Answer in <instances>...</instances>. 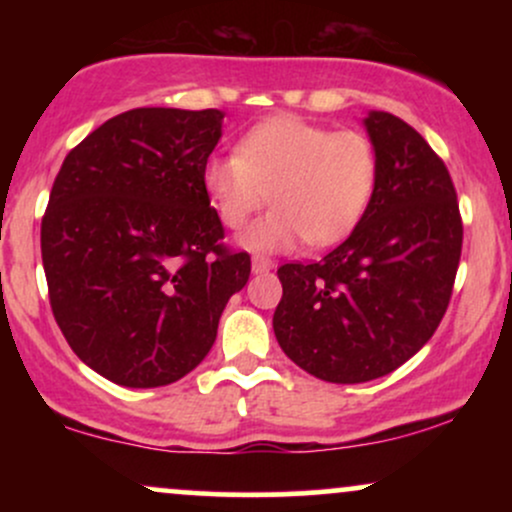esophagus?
<instances>
[{
    "mask_svg": "<svg viewBox=\"0 0 512 512\" xmlns=\"http://www.w3.org/2000/svg\"><path fill=\"white\" fill-rule=\"evenodd\" d=\"M274 267V262L269 260V257H252V272L255 274H264V272H269V269Z\"/></svg>",
    "mask_w": 512,
    "mask_h": 512,
    "instance_id": "1",
    "label": "esophagus"
}]
</instances>
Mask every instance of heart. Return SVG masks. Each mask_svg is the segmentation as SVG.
Instances as JSON below:
<instances>
[{"instance_id":"obj_1","label":"heart","mask_w":512,"mask_h":512,"mask_svg":"<svg viewBox=\"0 0 512 512\" xmlns=\"http://www.w3.org/2000/svg\"><path fill=\"white\" fill-rule=\"evenodd\" d=\"M204 190L223 226L243 228L272 199L274 209L250 228L255 250H286L305 238L313 248L339 243L358 226L378 185V154L356 129L315 125L296 115L262 120L238 151L204 163Z\"/></svg>"}]
</instances>
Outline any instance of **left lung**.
Here are the masks:
<instances>
[{"label":"left lung","instance_id":"8db88e82","mask_svg":"<svg viewBox=\"0 0 512 512\" xmlns=\"http://www.w3.org/2000/svg\"><path fill=\"white\" fill-rule=\"evenodd\" d=\"M378 185L349 238L320 262L276 269L274 334L327 383H368L409 361L448 310L462 216L443 158L399 117L370 113Z\"/></svg>","mask_w":512,"mask_h":512}]
</instances>
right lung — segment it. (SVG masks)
<instances>
[{"instance_id":"1","label":"right lung","mask_w":512,"mask_h":512,"mask_svg":"<svg viewBox=\"0 0 512 512\" xmlns=\"http://www.w3.org/2000/svg\"><path fill=\"white\" fill-rule=\"evenodd\" d=\"M221 110L134 108L64 158L40 226L50 308L86 366L161 387L204 361L250 255L223 245L202 170Z\"/></svg>"}]
</instances>
